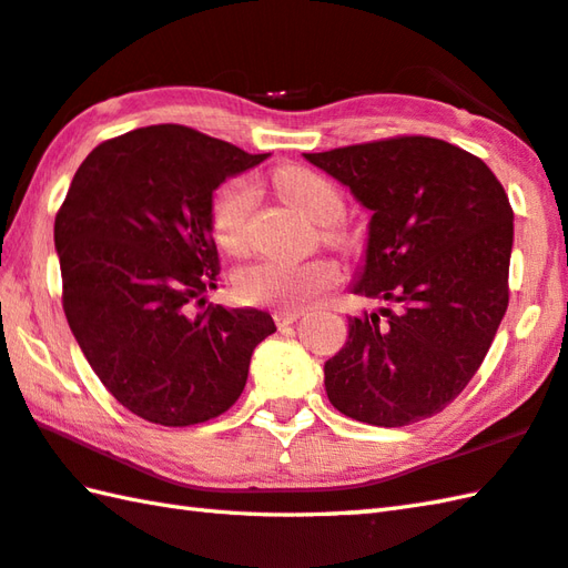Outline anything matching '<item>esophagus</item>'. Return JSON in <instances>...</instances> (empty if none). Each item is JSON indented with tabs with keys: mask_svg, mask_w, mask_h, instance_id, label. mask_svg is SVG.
Masks as SVG:
<instances>
[{
	"mask_svg": "<svg viewBox=\"0 0 568 568\" xmlns=\"http://www.w3.org/2000/svg\"><path fill=\"white\" fill-rule=\"evenodd\" d=\"M300 315H303L300 310H275L273 317H275L277 327H287V325H293L295 320H300Z\"/></svg>",
	"mask_w": 568,
	"mask_h": 568,
	"instance_id": "obj_1",
	"label": "esophagus"
}]
</instances>
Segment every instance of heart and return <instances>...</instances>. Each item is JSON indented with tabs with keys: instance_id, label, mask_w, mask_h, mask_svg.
Segmentation results:
<instances>
[{
	"instance_id": "1",
	"label": "heart",
	"mask_w": 568,
	"mask_h": 568,
	"mask_svg": "<svg viewBox=\"0 0 568 568\" xmlns=\"http://www.w3.org/2000/svg\"><path fill=\"white\" fill-rule=\"evenodd\" d=\"M281 194L315 224H325V236L339 241L342 233L332 226L342 216V194L325 176L303 166H287L275 174ZM255 202V189L248 180H233L211 204V233L221 248L241 255L248 248V219ZM337 263L313 261H258L236 275V291L248 303L300 310L339 283Z\"/></svg>"
}]
</instances>
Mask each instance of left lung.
<instances>
[{"instance_id":"8db88e82","label":"left lung","mask_w":568,"mask_h":568,"mask_svg":"<svg viewBox=\"0 0 568 568\" xmlns=\"http://www.w3.org/2000/svg\"><path fill=\"white\" fill-rule=\"evenodd\" d=\"M372 211L354 295L388 303L349 317L325 362L344 416L398 428L446 408L480 369L509 303L513 206L480 158L424 135L305 154Z\"/></svg>"}]
</instances>
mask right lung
Masks as SVG:
<instances>
[{
    "instance_id": "obj_1",
    "label": "right lung",
    "mask_w": 568,
    "mask_h": 568,
    "mask_svg": "<svg viewBox=\"0 0 568 568\" xmlns=\"http://www.w3.org/2000/svg\"><path fill=\"white\" fill-rule=\"evenodd\" d=\"M265 158L184 125L140 128L88 154L55 214L78 347L108 392L150 424L224 414L246 386L253 349L275 332L255 307L189 313L216 287V186Z\"/></svg>"
}]
</instances>
